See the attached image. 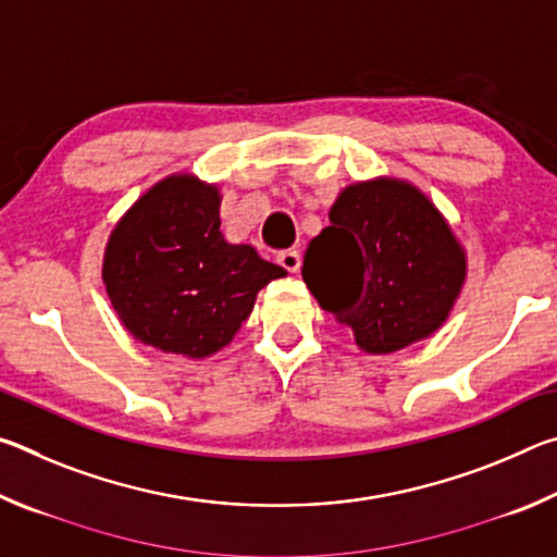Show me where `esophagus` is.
<instances>
[{
    "label": "esophagus",
    "instance_id": "34e87169",
    "mask_svg": "<svg viewBox=\"0 0 557 557\" xmlns=\"http://www.w3.org/2000/svg\"><path fill=\"white\" fill-rule=\"evenodd\" d=\"M277 262L287 272H297L301 260H299V252L297 250H282V252H277Z\"/></svg>",
    "mask_w": 557,
    "mask_h": 557
}]
</instances>
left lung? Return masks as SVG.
I'll return each mask as SVG.
<instances>
[{"label":"left lung","mask_w":557,"mask_h":557,"mask_svg":"<svg viewBox=\"0 0 557 557\" xmlns=\"http://www.w3.org/2000/svg\"><path fill=\"white\" fill-rule=\"evenodd\" d=\"M465 270V252L435 206L410 184L379 178L338 194L301 277L363 351L391 354L445 322Z\"/></svg>","instance_id":"8db88e82"}]
</instances>
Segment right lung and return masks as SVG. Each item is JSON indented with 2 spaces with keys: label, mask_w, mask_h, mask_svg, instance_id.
<instances>
[{
  "label": "right lung",
  "mask_w": 557,
  "mask_h": 557,
  "mask_svg": "<svg viewBox=\"0 0 557 557\" xmlns=\"http://www.w3.org/2000/svg\"><path fill=\"white\" fill-rule=\"evenodd\" d=\"M221 196L194 176H169L112 231L102 280L115 312L139 342L203 358L250 317L258 292L287 275L252 245L221 233Z\"/></svg>",
  "instance_id": "right-lung-1"
}]
</instances>
